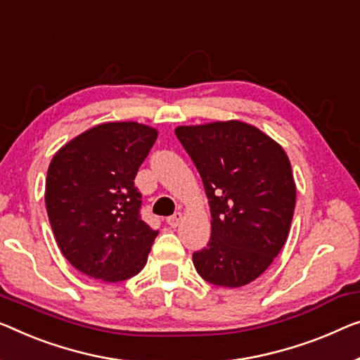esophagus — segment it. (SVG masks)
<instances>
[{
  "label": "esophagus",
  "mask_w": 360,
  "mask_h": 360,
  "mask_svg": "<svg viewBox=\"0 0 360 360\" xmlns=\"http://www.w3.org/2000/svg\"><path fill=\"white\" fill-rule=\"evenodd\" d=\"M181 218H182V214H181V212H176L174 214H171V217L166 219V223L169 224L171 228H176L179 224V221H181Z\"/></svg>",
  "instance_id": "obj_1"
}]
</instances>
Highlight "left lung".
<instances>
[{
  "mask_svg": "<svg viewBox=\"0 0 360 360\" xmlns=\"http://www.w3.org/2000/svg\"><path fill=\"white\" fill-rule=\"evenodd\" d=\"M200 174L212 213L207 248L192 260L203 280L239 288L259 278L286 243L296 207L280 143L243 121L176 127Z\"/></svg>",
  "mask_w": 360,
  "mask_h": 360,
  "instance_id": "1",
  "label": "left lung"
}]
</instances>
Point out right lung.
<instances>
[{
  "mask_svg": "<svg viewBox=\"0 0 360 360\" xmlns=\"http://www.w3.org/2000/svg\"><path fill=\"white\" fill-rule=\"evenodd\" d=\"M157 137V129L134 121L105 122L53 157L48 218L63 255L84 275L116 283L146 266L158 231L141 218L134 179Z\"/></svg>",
  "mask_w": 360,
  "mask_h": 360,
  "instance_id": "obj_1",
  "label": "right lung"
}]
</instances>
